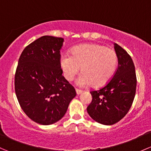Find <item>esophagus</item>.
Instances as JSON below:
<instances>
[{
	"label": "esophagus",
	"instance_id": "1",
	"mask_svg": "<svg viewBox=\"0 0 151 151\" xmlns=\"http://www.w3.org/2000/svg\"><path fill=\"white\" fill-rule=\"evenodd\" d=\"M76 92H77V94H80L82 92H83V91H82V90H80V89H78V88H76Z\"/></svg>",
	"mask_w": 151,
	"mask_h": 151
}]
</instances>
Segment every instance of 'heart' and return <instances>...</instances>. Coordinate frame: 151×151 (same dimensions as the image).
<instances>
[{
    "instance_id": "b5f03b06",
    "label": "heart",
    "mask_w": 151,
    "mask_h": 151,
    "mask_svg": "<svg viewBox=\"0 0 151 151\" xmlns=\"http://www.w3.org/2000/svg\"><path fill=\"white\" fill-rule=\"evenodd\" d=\"M60 64L67 80H72L81 68L83 74L78 85L99 87L106 84L115 74L118 55L115 50L102 45H83L74 47L71 56H61Z\"/></svg>"
}]
</instances>
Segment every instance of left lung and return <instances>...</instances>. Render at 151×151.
<instances>
[{"instance_id":"1","label":"left lung","mask_w":151,"mask_h":151,"mask_svg":"<svg viewBox=\"0 0 151 151\" xmlns=\"http://www.w3.org/2000/svg\"><path fill=\"white\" fill-rule=\"evenodd\" d=\"M118 66L113 77L102 88L91 91L92 101L87 107L90 116L104 125H113L128 113L135 96L137 77L131 56L114 44Z\"/></svg>"}]
</instances>
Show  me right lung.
Here are the masks:
<instances>
[{
    "mask_svg": "<svg viewBox=\"0 0 151 151\" xmlns=\"http://www.w3.org/2000/svg\"><path fill=\"white\" fill-rule=\"evenodd\" d=\"M64 39L44 36L28 45L19 58L14 89L21 108L32 121L50 125L61 119L76 91L62 75Z\"/></svg>",
    "mask_w": 151,
    "mask_h": 151,
    "instance_id": "right-lung-1",
    "label": "right lung"
}]
</instances>
